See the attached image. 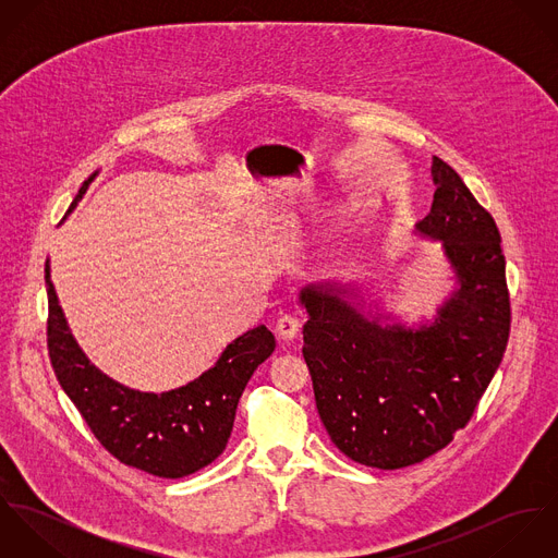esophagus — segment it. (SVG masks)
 Here are the masks:
<instances>
[{"instance_id": "1", "label": "esophagus", "mask_w": 558, "mask_h": 558, "mask_svg": "<svg viewBox=\"0 0 558 558\" xmlns=\"http://www.w3.org/2000/svg\"><path fill=\"white\" fill-rule=\"evenodd\" d=\"M275 330H277V335H279L281 339L288 341V339H294V337L299 335L301 324H299V319L292 318V316H283V318H279V322H277Z\"/></svg>"}]
</instances>
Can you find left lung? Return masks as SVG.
I'll use <instances>...</instances> for the list:
<instances>
[{
    "label": "left lung",
    "instance_id": "8db88e82",
    "mask_svg": "<svg viewBox=\"0 0 558 558\" xmlns=\"http://www.w3.org/2000/svg\"><path fill=\"white\" fill-rule=\"evenodd\" d=\"M432 180L429 215L414 230L442 242L456 279L432 322L383 324L391 316L365 314L359 288L350 283L301 292L310 316L303 356L319 418L343 456L380 471L423 462L466 427L509 339L498 228L458 171L438 157Z\"/></svg>",
    "mask_w": 558,
    "mask_h": 558
}]
</instances>
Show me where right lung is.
I'll list each match as a JSON object with an SVG mask.
<instances>
[{"instance_id":"right-lung-1","label":"right lung","mask_w":558,"mask_h":558,"mask_svg":"<svg viewBox=\"0 0 558 558\" xmlns=\"http://www.w3.org/2000/svg\"><path fill=\"white\" fill-rule=\"evenodd\" d=\"M96 173L83 182L69 213ZM45 283L53 372L98 442L122 464L155 477H186L215 462L228 445L248 378L275 350V335L259 324L234 339L193 383L165 393H144L116 383L83 354L58 303L49 262Z\"/></svg>"}]
</instances>
